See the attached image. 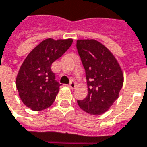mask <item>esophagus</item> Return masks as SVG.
Masks as SVG:
<instances>
[{
  "instance_id": "obj_1",
  "label": "esophagus",
  "mask_w": 147,
  "mask_h": 147,
  "mask_svg": "<svg viewBox=\"0 0 147 147\" xmlns=\"http://www.w3.org/2000/svg\"><path fill=\"white\" fill-rule=\"evenodd\" d=\"M76 82H71L69 84V87H70L71 89H72V90L76 88Z\"/></svg>"
}]
</instances>
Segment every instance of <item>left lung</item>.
Masks as SVG:
<instances>
[{
  "instance_id": "left-lung-1",
  "label": "left lung",
  "mask_w": 147,
  "mask_h": 147,
  "mask_svg": "<svg viewBox=\"0 0 147 147\" xmlns=\"http://www.w3.org/2000/svg\"><path fill=\"white\" fill-rule=\"evenodd\" d=\"M76 49L86 71L88 94L77 101L86 113L100 115L119 98L124 83L122 69L111 51L95 39H77Z\"/></svg>"
}]
</instances>
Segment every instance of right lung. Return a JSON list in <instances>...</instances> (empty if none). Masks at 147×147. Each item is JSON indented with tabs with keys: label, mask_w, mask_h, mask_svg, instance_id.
I'll use <instances>...</instances> for the list:
<instances>
[{
	"label": "right lung",
	"mask_w": 147,
	"mask_h": 147,
	"mask_svg": "<svg viewBox=\"0 0 147 147\" xmlns=\"http://www.w3.org/2000/svg\"><path fill=\"white\" fill-rule=\"evenodd\" d=\"M73 39L46 38L38 44L22 62L16 87L22 102L34 111L48 109L55 100L60 84L51 65L72 45Z\"/></svg>",
	"instance_id": "add662e5"
}]
</instances>
